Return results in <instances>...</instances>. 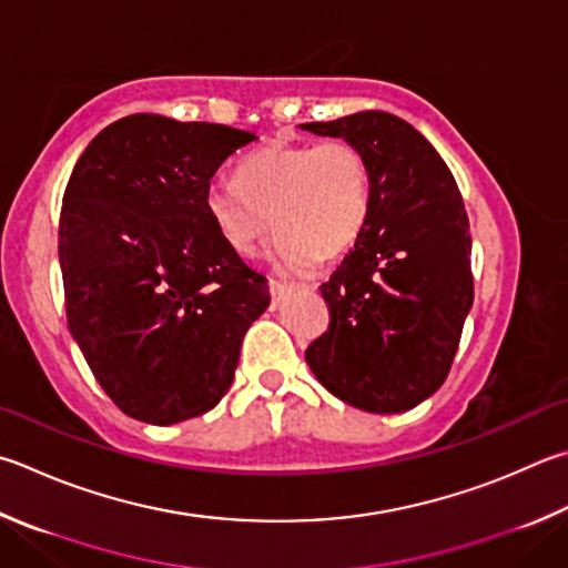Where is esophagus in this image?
<instances>
[{
    "label": "esophagus",
    "instance_id": "1",
    "mask_svg": "<svg viewBox=\"0 0 568 568\" xmlns=\"http://www.w3.org/2000/svg\"><path fill=\"white\" fill-rule=\"evenodd\" d=\"M267 285H271V293H273V305H277L283 301V297L293 293V285L277 281V277H271V283H267Z\"/></svg>",
    "mask_w": 568,
    "mask_h": 568
}]
</instances>
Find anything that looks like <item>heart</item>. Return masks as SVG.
Wrapping results in <instances>:
<instances>
[{"label":"heart","mask_w":568,"mask_h":568,"mask_svg":"<svg viewBox=\"0 0 568 568\" xmlns=\"http://www.w3.org/2000/svg\"><path fill=\"white\" fill-rule=\"evenodd\" d=\"M369 201L373 169L349 139L273 143L248 153L235 181L205 189L209 219L233 253L253 255L275 221L277 257L293 271L347 251L365 229Z\"/></svg>","instance_id":"heart-1"}]
</instances>
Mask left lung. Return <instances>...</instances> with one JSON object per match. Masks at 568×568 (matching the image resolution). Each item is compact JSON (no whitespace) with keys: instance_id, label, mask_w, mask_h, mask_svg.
<instances>
[{"instance_id":"1","label":"left lung","mask_w":568,"mask_h":568,"mask_svg":"<svg viewBox=\"0 0 568 568\" xmlns=\"http://www.w3.org/2000/svg\"><path fill=\"white\" fill-rule=\"evenodd\" d=\"M367 153L373 201L355 248L320 285L329 325L305 349L337 399L389 415L445 383L474 301L471 235L457 181L405 119L359 111L303 123Z\"/></svg>"}]
</instances>
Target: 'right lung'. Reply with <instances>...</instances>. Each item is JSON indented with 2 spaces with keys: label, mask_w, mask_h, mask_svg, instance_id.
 Segmentation results:
<instances>
[{
  "label": "right lung",
  "mask_w": 568,
  "mask_h": 568,
  "mask_svg": "<svg viewBox=\"0 0 568 568\" xmlns=\"http://www.w3.org/2000/svg\"><path fill=\"white\" fill-rule=\"evenodd\" d=\"M248 131L131 113L99 131L59 215L69 329L123 415L173 425L219 405L271 303L223 243L205 189Z\"/></svg>",
  "instance_id": "1"
}]
</instances>
